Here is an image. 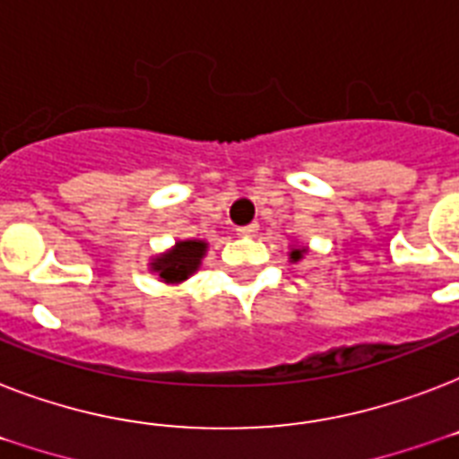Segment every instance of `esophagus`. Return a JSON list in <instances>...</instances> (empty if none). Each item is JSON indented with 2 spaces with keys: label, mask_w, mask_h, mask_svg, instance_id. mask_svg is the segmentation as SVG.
I'll use <instances>...</instances> for the list:
<instances>
[{
  "label": "esophagus",
  "mask_w": 459,
  "mask_h": 459,
  "mask_svg": "<svg viewBox=\"0 0 459 459\" xmlns=\"http://www.w3.org/2000/svg\"><path fill=\"white\" fill-rule=\"evenodd\" d=\"M257 230H259L257 223H250V226H240V229H238V236L252 238V236H257Z\"/></svg>",
  "instance_id": "esophagus-1"
}]
</instances>
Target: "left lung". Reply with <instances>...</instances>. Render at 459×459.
I'll return each mask as SVG.
<instances>
[{
  "instance_id": "8db88e82",
  "label": "left lung",
  "mask_w": 459,
  "mask_h": 459,
  "mask_svg": "<svg viewBox=\"0 0 459 459\" xmlns=\"http://www.w3.org/2000/svg\"><path fill=\"white\" fill-rule=\"evenodd\" d=\"M305 247H293V250H290V262H300L302 257H305Z\"/></svg>"
}]
</instances>
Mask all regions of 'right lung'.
Segmentation results:
<instances>
[{
    "instance_id": "obj_1",
    "label": "right lung",
    "mask_w": 459,
    "mask_h": 459,
    "mask_svg": "<svg viewBox=\"0 0 459 459\" xmlns=\"http://www.w3.org/2000/svg\"><path fill=\"white\" fill-rule=\"evenodd\" d=\"M204 252H207L204 240H178L171 250L154 257L150 269L159 273L164 283H180L200 269Z\"/></svg>"
}]
</instances>
